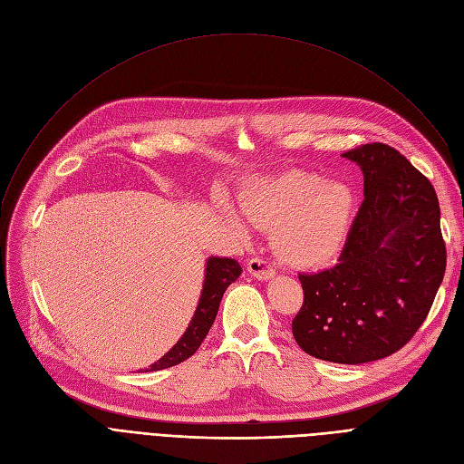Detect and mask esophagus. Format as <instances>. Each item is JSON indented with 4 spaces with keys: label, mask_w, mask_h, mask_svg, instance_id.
<instances>
[{
    "label": "esophagus",
    "mask_w": 464,
    "mask_h": 464,
    "mask_svg": "<svg viewBox=\"0 0 464 464\" xmlns=\"http://www.w3.org/2000/svg\"><path fill=\"white\" fill-rule=\"evenodd\" d=\"M248 273H250L254 278L261 280V282L271 280V278L276 276L275 266H273L269 261L259 259V257H254V259L248 261Z\"/></svg>",
    "instance_id": "1"
}]
</instances>
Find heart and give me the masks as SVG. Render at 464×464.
I'll list each match as a JSON object with an SVG mask.
<instances>
[{
	"label": "heart",
	"instance_id": "b5f03b06",
	"mask_svg": "<svg viewBox=\"0 0 464 464\" xmlns=\"http://www.w3.org/2000/svg\"><path fill=\"white\" fill-rule=\"evenodd\" d=\"M240 208L256 227H275L273 246L289 265L308 269L333 261L350 233L353 193L343 182L304 170L263 177L240 191ZM233 226L245 222L226 205Z\"/></svg>",
	"mask_w": 464,
	"mask_h": 464
}]
</instances>
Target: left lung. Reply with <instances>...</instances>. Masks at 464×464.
I'll use <instances>...</instances> for the list:
<instances>
[{
  "mask_svg": "<svg viewBox=\"0 0 464 464\" xmlns=\"http://www.w3.org/2000/svg\"><path fill=\"white\" fill-rule=\"evenodd\" d=\"M343 158L362 170L364 201L338 265L299 275L304 303L291 331L312 357L361 364L416 334L446 273L440 205L432 184L382 142Z\"/></svg>",
  "mask_w": 464,
  "mask_h": 464,
  "instance_id": "obj_1",
  "label": "left lung"
}]
</instances>
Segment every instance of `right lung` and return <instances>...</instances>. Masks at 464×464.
<instances>
[{"mask_svg":"<svg viewBox=\"0 0 464 464\" xmlns=\"http://www.w3.org/2000/svg\"><path fill=\"white\" fill-rule=\"evenodd\" d=\"M240 273H242V269H240L237 259L216 257V256L207 259L201 297H199L198 308H195V312H193L191 322L188 324V329L184 331L179 343L170 348L161 359H158L146 372L175 367V364L186 361L188 357H191L195 352H198V348L201 346V343L208 334V331L216 320V314H218L219 303H222L226 289L240 276Z\"/></svg>","mask_w":464,"mask_h":464,"instance_id":"1","label":"right lung"}]
</instances>
